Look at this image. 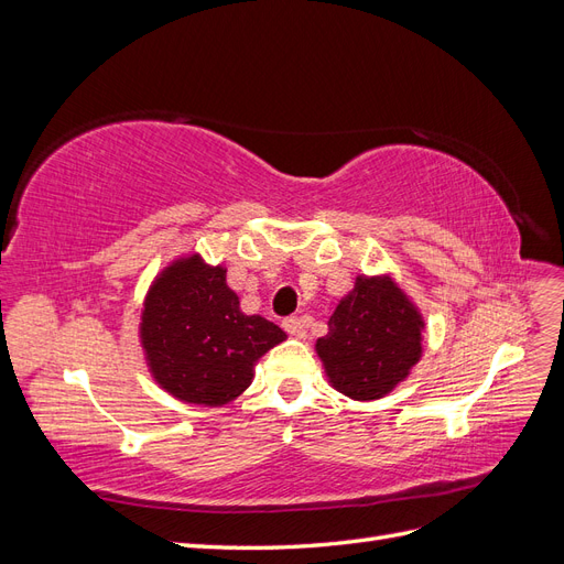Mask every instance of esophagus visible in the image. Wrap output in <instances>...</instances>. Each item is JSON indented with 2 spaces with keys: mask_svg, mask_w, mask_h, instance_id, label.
<instances>
[{
  "mask_svg": "<svg viewBox=\"0 0 564 564\" xmlns=\"http://www.w3.org/2000/svg\"><path fill=\"white\" fill-rule=\"evenodd\" d=\"M282 327H284L286 334H292L294 338H305V324L299 317H286L282 322Z\"/></svg>",
  "mask_w": 564,
  "mask_h": 564,
  "instance_id": "1",
  "label": "esophagus"
}]
</instances>
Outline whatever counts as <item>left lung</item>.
Wrapping results in <instances>:
<instances>
[{
  "label": "left lung",
  "mask_w": 564,
  "mask_h": 564,
  "mask_svg": "<svg viewBox=\"0 0 564 564\" xmlns=\"http://www.w3.org/2000/svg\"><path fill=\"white\" fill-rule=\"evenodd\" d=\"M315 352L334 390L357 402L395 390L423 355L425 319L390 272L357 275Z\"/></svg>",
  "instance_id": "1"
}]
</instances>
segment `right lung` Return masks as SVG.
Instances as JSON below:
<instances>
[{"instance_id": "obj_1", "label": "right lung", "mask_w": 564, "mask_h": 564, "mask_svg": "<svg viewBox=\"0 0 564 564\" xmlns=\"http://www.w3.org/2000/svg\"><path fill=\"white\" fill-rule=\"evenodd\" d=\"M226 265L202 253L169 261L143 299L139 340L150 377L185 404L224 406L253 379L261 357L286 334L261 315H245L226 282Z\"/></svg>"}]
</instances>
